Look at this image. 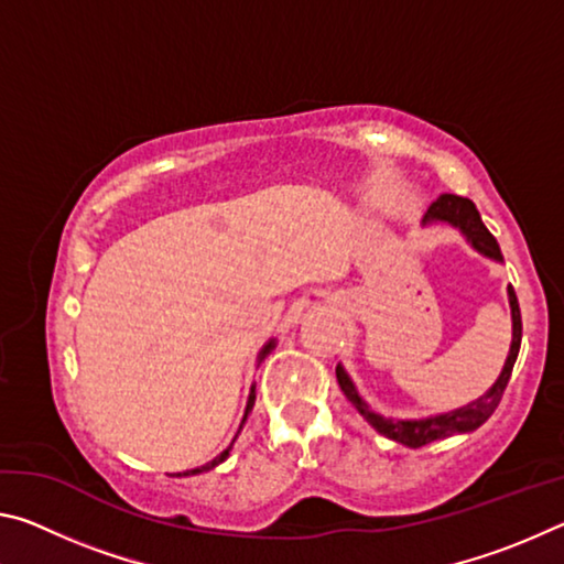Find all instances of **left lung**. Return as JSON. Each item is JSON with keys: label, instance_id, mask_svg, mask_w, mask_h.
Here are the masks:
<instances>
[{"label": "left lung", "instance_id": "1", "mask_svg": "<svg viewBox=\"0 0 564 564\" xmlns=\"http://www.w3.org/2000/svg\"><path fill=\"white\" fill-rule=\"evenodd\" d=\"M431 224H447V226L457 228V231L463 234L465 241L470 243L477 253L485 256V259H490V261L502 263L500 246H498V241H495V236L488 231V228H485L482 218H480V214H477V208L470 198H463L455 194H441L431 206H427V212L423 216V226H431ZM508 301H510V318H512V340H510L508 358H505V366L500 370L498 380H495V383L485 390L480 398L470 400L467 405L447 410V413L427 415V417H405V420L403 417H386V415L376 413V410H370L366 400L360 398L356 383H352L350 376L346 373V368L338 362L336 378H338L340 390L346 393L352 408H356L358 413L366 417L380 435H386V437H390V441H395L400 445L423 447L433 441H443V437L477 431V427H480L485 420L495 413V408H498L505 388H508V380L512 376L514 360H518V352H520L522 318H520L518 295H514L512 285H508Z\"/></svg>", "mask_w": 564, "mask_h": 564}]
</instances>
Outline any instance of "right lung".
<instances>
[{
  "label": "right lung",
  "instance_id": "right-lung-1",
  "mask_svg": "<svg viewBox=\"0 0 564 564\" xmlns=\"http://www.w3.org/2000/svg\"><path fill=\"white\" fill-rule=\"evenodd\" d=\"M275 343H279V338H269V343H265V346L259 350V358H256V366H259V362L269 356V352L275 348ZM253 403H256V386H251V393H248V400H246V410H243V420H241V427H243V423H246V417H248V413H251L253 410ZM241 427H238V433H241ZM238 433H236V437H238ZM234 437V441H236ZM231 451H234V443L226 447V451L221 453V455H216L212 463H206V465H202V467H194V470H186V473H178V477H186V475H198V473H206V470H214L216 465H221L228 455H231Z\"/></svg>",
  "mask_w": 564,
  "mask_h": 564
}]
</instances>
